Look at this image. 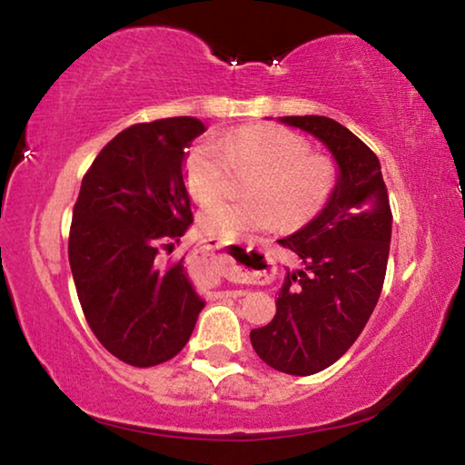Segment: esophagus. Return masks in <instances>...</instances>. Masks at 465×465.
<instances>
[{
  "label": "esophagus",
  "mask_w": 465,
  "mask_h": 465,
  "mask_svg": "<svg viewBox=\"0 0 465 465\" xmlns=\"http://www.w3.org/2000/svg\"><path fill=\"white\" fill-rule=\"evenodd\" d=\"M199 252L211 269L233 282H264L277 269L269 254L243 243L203 240L199 242Z\"/></svg>",
  "instance_id": "1"
}]
</instances>
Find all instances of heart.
<instances>
[{
  "instance_id": "1",
  "label": "heart",
  "mask_w": 465,
  "mask_h": 465,
  "mask_svg": "<svg viewBox=\"0 0 465 465\" xmlns=\"http://www.w3.org/2000/svg\"><path fill=\"white\" fill-rule=\"evenodd\" d=\"M310 143L282 127L252 124L203 139L186 155L184 178L194 199L207 201L224 190L233 169H256L249 181L250 200L220 197L201 211L203 232L219 238L266 232L281 222L299 230L328 207L341 170L332 157L310 153Z\"/></svg>"
}]
</instances>
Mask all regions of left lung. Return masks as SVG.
Listing matches in <instances>:
<instances>
[{
	"instance_id": "1",
	"label": "left lung",
	"mask_w": 465,
	"mask_h": 465,
	"mask_svg": "<svg viewBox=\"0 0 465 465\" xmlns=\"http://www.w3.org/2000/svg\"><path fill=\"white\" fill-rule=\"evenodd\" d=\"M316 135L341 168L332 201L303 230L279 240L303 261L289 272L271 324L250 332L256 355L289 375H312L336 363L380 299L388 269L391 209L380 160L328 116H281Z\"/></svg>"
}]
</instances>
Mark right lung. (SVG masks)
<instances>
[{
    "mask_svg": "<svg viewBox=\"0 0 465 465\" xmlns=\"http://www.w3.org/2000/svg\"><path fill=\"white\" fill-rule=\"evenodd\" d=\"M203 131L193 116L131 124L102 147L74 204L69 266L82 312L133 367L176 357L204 308L183 261H160L193 223L183 162Z\"/></svg>",
    "mask_w": 465,
    "mask_h": 465,
    "instance_id": "1",
    "label": "right lung"
}]
</instances>
